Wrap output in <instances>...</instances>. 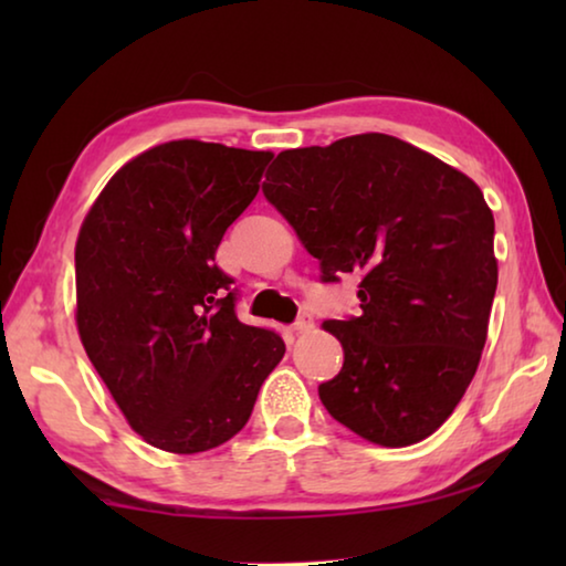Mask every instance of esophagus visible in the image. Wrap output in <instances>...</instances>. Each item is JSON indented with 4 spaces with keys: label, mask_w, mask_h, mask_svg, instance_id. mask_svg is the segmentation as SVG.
Listing matches in <instances>:
<instances>
[{
    "label": "esophagus",
    "mask_w": 566,
    "mask_h": 566,
    "mask_svg": "<svg viewBox=\"0 0 566 566\" xmlns=\"http://www.w3.org/2000/svg\"><path fill=\"white\" fill-rule=\"evenodd\" d=\"M314 327V317L310 312H302L300 317H296V322L292 324V332H296V334H304V332H310Z\"/></svg>",
    "instance_id": "34e87169"
}]
</instances>
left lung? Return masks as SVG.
Masks as SVG:
<instances>
[{
	"label": "left lung",
	"mask_w": 566,
	"mask_h": 566,
	"mask_svg": "<svg viewBox=\"0 0 566 566\" xmlns=\"http://www.w3.org/2000/svg\"><path fill=\"white\" fill-rule=\"evenodd\" d=\"M319 260L322 282L359 274V314L327 319L339 375L329 415L381 447L421 442L452 415L482 357L496 292L494 217L454 167L389 134L276 155L262 185Z\"/></svg>",
	"instance_id": "8db88e82"
}]
</instances>
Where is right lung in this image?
I'll return each instance as SVG.
<instances>
[{
    "label": "right lung",
    "instance_id": "1",
    "mask_svg": "<svg viewBox=\"0 0 566 566\" xmlns=\"http://www.w3.org/2000/svg\"><path fill=\"white\" fill-rule=\"evenodd\" d=\"M270 159L197 139L151 147L80 229L76 329L134 432L165 452L232 439L284 357L280 334L237 319L234 280L214 264Z\"/></svg>",
    "mask_w": 566,
    "mask_h": 566
}]
</instances>
